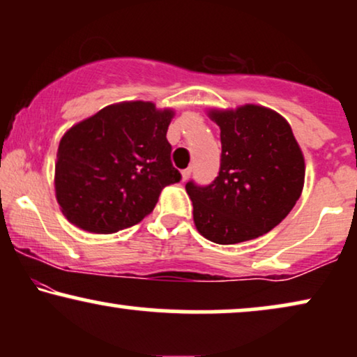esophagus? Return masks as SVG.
<instances>
[{
  "label": "esophagus",
  "mask_w": 357,
  "mask_h": 357,
  "mask_svg": "<svg viewBox=\"0 0 357 357\" xmlns=\"http://www.w3.org/2000/svg\"><path fill=\"white\" fill-rule=\"evenodd\" d=\"M190 175H192V169H185L182 170V180L185 182V180L190 178Z\"/></svg>",
  "instance_id": "obj_1"
}]
</instances>
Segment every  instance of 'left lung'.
Wrapping results in <instances>:
<instances>
[{"instance_id":"left-lung-1","label":"left lung","mask_w":357,"mask_h":357,"mask_svg":"<svg viewBox=\"0 0 357 357\" xmlns=\"http://www.w3.org/2000/svg\"><path fill=\"white\" fill-rule=\"evenodd\" d=\"M208 115L221 130V167L209 185H185L195 226L221 245L252 241L294 208L304 187V155L275 110L248 104Z\"/></svg>"}]
</instances>
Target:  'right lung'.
Wrapping results in <instances>:
<instances>
[{
	"instance_id": "add662e5",
	"label": "right lung",
	"mask_w": 357,
	"mask_h": 357,
	"mask_svg": "<svg viewBox=\"0 0 357 357\" xmlns=\"http://www.w3.org/2000/svg\"><path fill=\"white\" fill-rule=\"evenodd\" d=\"M172 116L153 102H120L71 126L55 164L56 199L68 221L112 234L153 213L162 188L182 178L165 138Z\"/></svg>"
}]
</instances>
